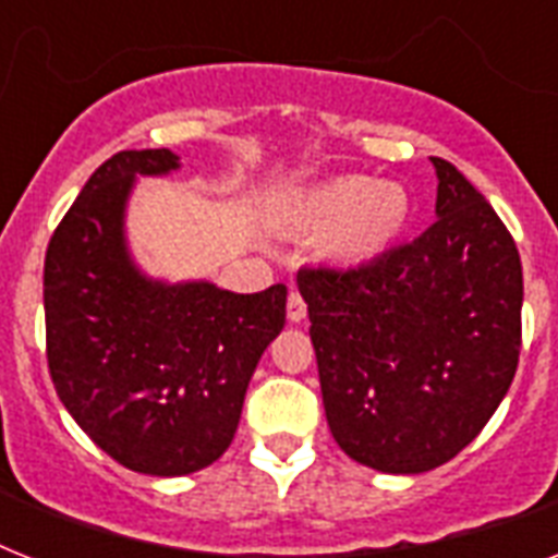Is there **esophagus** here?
Here are the masks:
<instances>
[{"instance_id":"1","label":"esophagus","mask_w":558,"mask_h":558,"mask_svg":"<svg viewBox=\"0 0 558 558\" xmlns=\"http://www.w3.org/2000/svg\"><path fill=\"white\" fill-rule=\"evenodd\" d=\"M287 315H289V322H304V318H306V304H304V298H301V292H298L295 287L289 289V298H287Z\"/></svg>"}]
</instances>
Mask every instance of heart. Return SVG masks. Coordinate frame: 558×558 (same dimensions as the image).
I'll return each instance as SVG.
<instances>
[{"label":"heart","instance_id":"1","mask_svg":"<svg viewBox=\"0 0 558 558\" xmlns=\"http://www.w3.org/2000/svg\"><path fill=\"white\" fill-rule=\"evenodd\" d=\"M408 193L393 182L336 177L306 191L295 205V226L313 234L330 232L332 254L341 260H371L405 228Z\"/></svg>","mask_w":558,"mask_h":558}]
</instances>
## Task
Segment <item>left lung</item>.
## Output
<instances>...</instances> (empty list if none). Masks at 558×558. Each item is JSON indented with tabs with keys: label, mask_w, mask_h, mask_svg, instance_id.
I'll use <instances>...</instances> for the list:
<instances>
[{
	"label": "left lung",
	"mask_w": 558,
	"mask_h": 558,
	"mask_svg": "<svg viewBox=\"0 0 558 558\" xmlns=\"http://www.w3.org/2000/svg\"><path fill=\"white\" fill-rule=\"evenodd\" d=\"M432 165L437 222L425 234L362 266L298 271L332 437L390 475L466 449L519 367L515 240L454 165Z\"/></svg>",
	"instance_id": "left-lung-1"
}]
</instances>
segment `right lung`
Returning <instances> with one entry per match:
<instances>
[{
    "label": "right lung",
    "instance_id": "obj_1",
    "mask_svg": "<svg viewBox=\"0 0 558 558\" xmlns=\"http://www.w3.org/2000/svg\"><path fill=\"white\" fill-rule=\"evenodd\" d=\"M177 168L165 147L104 161L54 228L43 271L57 397L109 458L159 477L191 475L231 446L248 379L287 322L283 283L236 295L135 271L126 193L135 173Z\"/></svg>",
    "mask_w": 558,
    "mask_h": 558
}]
</instances>
